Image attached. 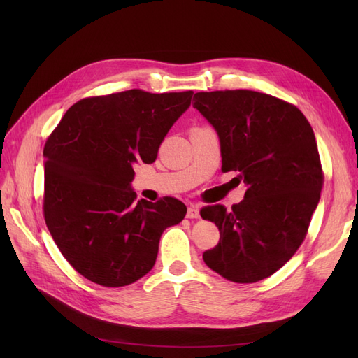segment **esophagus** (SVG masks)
<instances>
[{
	"instance_id": "1",
	"label": "esophagus",
	"mask_w": 358,
	"mask_h": 358,
	"mask_svg": "<svg viewBox=\"0 0 358 358\" xmlns=\"http://www.w3.org/2000/svg\"><path fill=\"white\" fill-rule=\"evenodd\" d=\"M187 216H188L189 220H197V218H200V209H199V206H191V208H188Z\"/></svg>"
}]
</instances>
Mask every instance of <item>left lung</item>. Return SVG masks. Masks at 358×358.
<instances>
[{"label":"left lung","mask_w":358,"mask_h":358,"mask_svg":"<svg viewBox=\"0 0 358 358\" xmlns=\"http://www.w3.org/2000/svg\"><path fill=\"white\" fill-rule=\"evenodd\" d=\"M192 106L218 134L221 170L239 171L246 185L231 210L201 209L221 234L203 259L233 282H257L282 267L306 236L324 180L315 134L297 107L262 92H197Z\"/></svg>","instance_id":"1"}]
</instances>
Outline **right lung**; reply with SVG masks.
Instances as JSON below:
<instances>
[{
  "mask_svg": "<svg viewBox=\"0 0 358 358\" xmlns=\"http://www.w3.org/2000/svg\"><path fill=\"white\" fill-rule=\"evenodd\" d=\"M192 91L94 96L62 116L43 150L45 220L64 258L103 287H125L154 267L161 234L187 215L182 201L136 200L134 166L150 164Z\"/></svg>",
  "mask_w": 358,
  "mask_h": 358,
  "instance_id": "1",
  "label": "right lung"
}]
</instances>
